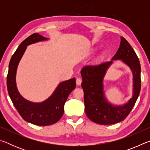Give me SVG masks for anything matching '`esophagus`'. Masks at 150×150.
<instances>
[{"label": "esophagus", "instance_id": "1", "mask_svg": "<svg viewBox=\"0 0 150 150\" xmlns=\"http://www.w3.org/2000/svg\"><path fill=\"white\" fill-rule=\"evenodd\" d=\"M81 82H82V80H81L80 78H77V79H76V83H77V85H81Z\"/></svg>", "mask_w": 150, "mask_h": 150}]
</instances>
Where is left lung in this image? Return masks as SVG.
<instances>
[{
	"label": "left lung",
	"mask_w": 150,
	"mask_h": 150,
	"mask_svg": "<svg viewBox=\"0 0 150 150\" xmlns=\"http://www.w3.org/2000/svg\"><path fill=\"white\" fill-rule=\"evenodd\" d=\"M122 59L133 72V98L123 106L110 105L103 96L102 81L106 70L113 60ZM141 67L138 56L128 41L121 38L120 45L110 62L96 65H87L81 71L83 79L81 87L84 92L85 110L87 117L95 123L109 125L120 122L130 114L135 105L141 89Z\"/></svg>",
	"instance_id": "obj_1"
}]
</instances>
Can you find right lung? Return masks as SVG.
Masks as SVG:
<instances>
[{
    "instance_id": "right-lung-1",
    "label": "right lung",
    "mask_w": 150,
    "mask_h": 150,
    "mask_svg": "<svg viewBox=\"0 0 150 150\" xmlns=\"http://www.w3.org/2000/svg\"><path fill=\"white\" fill-rule=\"evenodd\" d=\"M45 40L47 38L34 33L20 44L10 61L6 81L8 95L20 115L24 120L38 126L52 125L60 120L64 112L65 101L76 87L75 78L63 81L49 98L41 103L29 102L20 95L16 85V73L20 60L27 45Z\"/></svg>"
}]
</instances>
